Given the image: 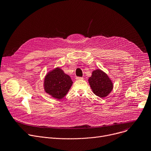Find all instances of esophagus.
Segmentation results:
<instances>
[{
  "mask_svg": "<svg viewBox=\"0 0 151 151\" xmlns=\"http://www.w3.org/2000/svg\"><path fill=\"white\" fill-rule=\"evenodd\" d=\"M83 78L82 77H76V80H82Z\"/></svg>",
  "mask_w": 151,
  "mask_h": 151,
  "instance_id": "esophagus-1",
  "label": "esophagus"
}]
</instances>
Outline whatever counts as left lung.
<instances>
[{
  "label": "left lung",
  "mask_w": 151,
  "mask_h": 151,
  "mask_svg": "<svg viewBox=\"0 0 151 151\" xmlns=\"http://www.w3.org/2000/svg\"><path fill=\"white\" fill-rule=\"evenodd\" d=\"M88 82L93 93L101 98L106 97L113 89V83L108 76L100 69L93 72Z\"/></svg>",
  "instance_id": "left-lung-1"
}]
</instances>
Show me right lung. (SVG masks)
Wrapping results in <instances>:
<instances>
[{
    "mask_svg": "<svg viewBox=\"0 0 151 151\" xmlns=\"http://www.w3.org/2000/svg\"><path fill=\"white\" fill-rule=\"evenodd\" d=\"M73 83L70 77L60 68L50 72L45 78L44 88L52 97L61 99L65 96Z\"/></svg>",
    "mask_w": 151,
    "mask_h": 151,
    "instance_id": "1",
    "label": "right lung"
}]
</instances>
